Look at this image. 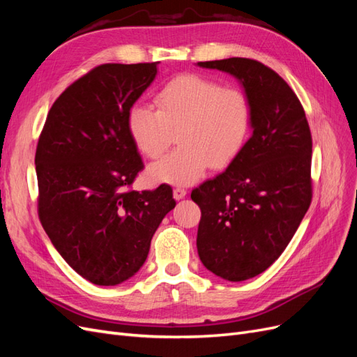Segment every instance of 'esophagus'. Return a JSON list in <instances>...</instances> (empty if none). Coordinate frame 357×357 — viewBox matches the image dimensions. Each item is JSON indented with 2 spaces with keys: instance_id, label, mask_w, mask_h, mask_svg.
<instances>
[{
  "instance_id": "1",
  "label": "esophagus",
  "mask_w": 357,
  "mask_h": 357,
  "mask_svg": "<svg viewBox=\"0 0 357 357\" xmlns=\"http://www.w3.org/2000/svg\"><path fill=\"white\" fill-rule=\"evenodd\" d=\"M172 195H174L176 199H183L188 195V190L183 186H177V188H174V190H172Z\"/></svg>"
}]
</instances>
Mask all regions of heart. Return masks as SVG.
<instances>
[{
    "label": "heart",
    "instance_id": "obj_1",
    "mask_svg": "<svg viewBox=\"0 0 357 357\" xmlns=\"http://www.w3.org/2000/svg\"><path fill=\"white\" fill-rule=\"evenodd\" d=\"M156 110L135 104L128 112V132L143 156L165 152L177 132L176 152L152 164L150 180L192 185L208 168H223L241 153L252 129V105L240 89L186 74L168 82L155 96Z\"/></svg>",
    "mask_w": 357,
    "mask_h": 357
}]
</instances>
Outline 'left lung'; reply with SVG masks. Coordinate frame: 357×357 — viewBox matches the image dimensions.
Here are the masks:
<instances>
[{"mask_svg":"<svg viewBox=\"0 0 357 357\" xmlns=\"http://www.w3.org/2000/svg\"><path fill=\"white\" fill-rule=\"evenodd\" d=\"M240 82L252 105V137L222 174L192 190L201 208L204 266L228 282L264 273L284 252L311 204V132L290 86L247 58L198 62Z\"/></svg>","mask_w":357,"mask_h":357,"instance_id":"8db88e82","label":"left lung"}]
</instances>
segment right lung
<instances>
[{
    "label": "right lung",
    "instance_id": "obj_1",
    "mask_svg": "<svg viewBox=\"0 0 357 357\" xmlns=\"http://www.w3.org/2000/svg\"><path fill=\"white\" fill-rule=\"evenodd\" d=\"M158 63H104L53 102L37 152L38 215L52 244L88 282L116 286L138 273L172 189L129 190L143 160L128 112L155 80Z\"/></svg>",
    "mask_w": 357,
    "mask_h": 357
}]
</instances>
